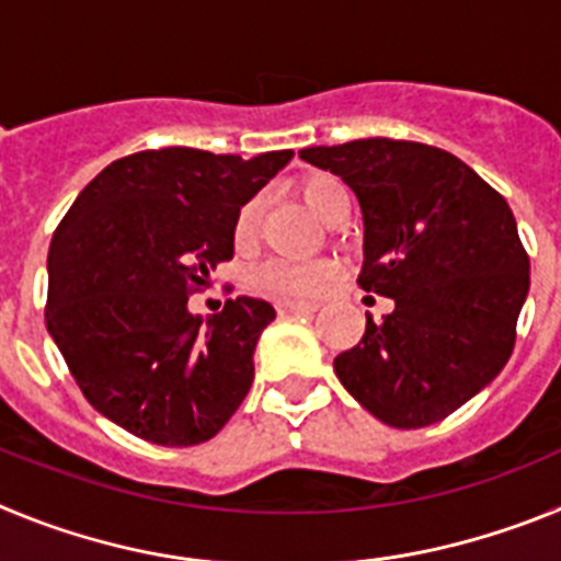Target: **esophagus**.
Segmentation results:
<instances>
[{
	"label": "esophagus",
	"mask_w": 561,
	"mask_h": 561,
	"mask_svg": "<svg viewBox=\"0 0 561 561\" xmlns=\"http://www.w3.org/2000/svg\"><path fill=\"white\" fill-rule=\"evenodd\" d=\"M277 311L280 314H289V311H317L320 304H309V300H277Z\"/></svg>",
	"instance_id": "esophagus-1"
}]
</instances>
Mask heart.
<instances>
[{"label":"heart","mask_w":561,"mask_h":561,"mask_svg":"<svg viewBox=\"0 0 561 561\" xmlns=\"http://www.w3.org/2000/svg\"><path fill=\"white\" fill-rule=\"evenodd\" d=\"M300 196L323 221H331L340 210H348V191L331 173L306 176L300 182ZM257 221H261L257 202H247L238 210L236 227H232L236 247L247 250V247L255 244ZM334 277L336 264L325 261V257H320V261H266L255 272V284L275 297H317L329 289Z\"/></svg>","instance_id":"b5f03b06"}]
</instances>
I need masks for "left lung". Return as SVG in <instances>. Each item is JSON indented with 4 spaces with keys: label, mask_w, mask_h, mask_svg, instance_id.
<instances>
[{
    "label": "left lung",
    "mask_w": 561,
    "mask_h": 561,
    "mask_svg": "<svg viewBox=\"0 0 561 561\" xmlns=\"http://www.w3.org/2000/svg\"><path fill=\"white\" fill-rule=\"evenodd\" d=\"M356 193L365 264L356 284L396 309L334 370L351 396L399 430L430 427L503 370L531 284L508 202L444 148L368 140L300 151Z\"/></svg>",
    "instance_id": "1"
}]
</instances>
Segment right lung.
<instances>
[{
    "mask_svg": "<svg viewBox=\"0 0 561 561\" xmlns=\"http://www.w3.org/2000/svg\"><path fill=\"white\" fill-rule=\"evenodd\" d=\"M289 160L291 151L241 160L180 146L128 153L56 227L47 331L89 404L117 427L193 447L241 408L275 309L241 295L202 320L187 297L230 261L238 210Z\"/></svg>",
    "mask_w": 561,
    "mask_h": 561,
    "instance_id": "obj_1",
    "label": "right lung"
}]
</instances>
